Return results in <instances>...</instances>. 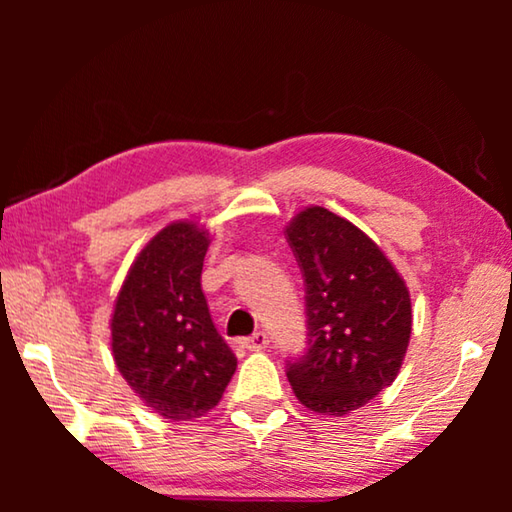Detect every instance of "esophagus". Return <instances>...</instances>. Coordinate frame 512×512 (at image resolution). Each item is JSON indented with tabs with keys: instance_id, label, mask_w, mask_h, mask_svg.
I'll use <instances>...</instances> for the list:
<instances>
[{
	"instance_id": "34e87169",
	"label": "esophagus",
	"mask_w": 512,
	"mask_h": 512,
	"mask_svg": "<svg viewBox=\"0 0 512 512\" xmlns=\"http://www.w3.org/2000/svg\"><path fill=\"white\" fill-rule=\"evenodd\" d=\"M241 345H244L246 350H253V352L264 350L266 345H268V334L262 332V329H259V332H255L253 336H248V339L241 341Z\"/></svg>"
}]
</instances>
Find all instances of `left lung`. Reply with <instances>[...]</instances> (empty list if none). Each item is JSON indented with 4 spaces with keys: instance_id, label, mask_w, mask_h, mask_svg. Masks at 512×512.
I'll return each instance as SVG.
<instances>
[{
    "instance_id": "obj_1",
    "label": "left lung",
    "mask_w": 512,
    "mask_h": 512,
    "mask_svg": "<svg viewBox=\"0 0 512 512\" xmlns=\"http://www.w3.org/2000/svg\"><path fill=\"white\" fill-rule=\"evenodd\" d=\"M305 277L307 350L287 361L309 411L345 415L391 386L411 339V298L400 273L357 225L307 207L287 228Z\"/></svg>"
}]
</instances>
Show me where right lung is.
<instances>
[{"instance_id": "1", "label": "right lung", "mask_w": 512, "mask_h": 512, "mask_svg": "<svg viewBox=\"0 0 512 512\" xmlns=\"http://www.w3.org/2000/svg\"><path fill=\"white\" fill-rule=\"evenodd\" d=\"M207 230L180 221L160 230L128 271L112 314L121 377L162 418H201L237 370L201 289Z\"/></svg>"}]
</instances>
